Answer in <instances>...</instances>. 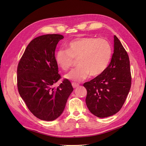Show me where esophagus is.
<instances>
[{
  "label": "esophagus",
  "mask_w": 146,
  "mask_h": 146,
  "mask_svg": "<svg viewBox=\"0 0 146 146\" xmlns=\"http://www.w3.org/2000/svg\"><path fill=\"white\" fill-rule=\"evenodd\" d=\"M72 85L74 88H77V87H78L79 86V85H78V83H75V82H72Z\"/></svg>",
  "instance_id": "1"
}]
</instances>
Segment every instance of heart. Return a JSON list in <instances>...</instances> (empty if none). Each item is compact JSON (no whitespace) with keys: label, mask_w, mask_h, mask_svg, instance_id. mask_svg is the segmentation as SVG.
Returning a JSON list of instances; mask_svg holds the SVG:
<instances>
[{"label":"heart","mask_w":146,"mask_h":146,"mask_svg":"<svg viewBox=\"0 0 146 146\" xmlns=\"http://www.w3.org/2000/svg\"><path fill=\"white\" fill-rule=\"evenodd\" d=\"M112 47L104 38L82 37L74 39L66 45V50L56 52L55 61L63 70H67L77 60L78 66L65 76L68 80L81 82L89 75L96 77L103 74L110 63Z\"/></svg>","instance_id":"heart-1"}]
</instances>
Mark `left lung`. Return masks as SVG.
I'll return each mask as SVG.
<instances>
[{"label": "left lung", "instance_id": "8db88e82", "mask_svg": "<svg viewBox=\"0 0 146 146\" xmlns=\"http://www.w3.org/2000/svg\"><path fill=\"white\" fill-rule=\"evenodd\" d=\"M130 60L121 41L114 36V53L105 71L83 84L87 90L86 104L90 112L104 118L117 113L130 90Z\"/></svg>", "mask_w": 146, "mask_h": 146}]
</instances>
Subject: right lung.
<instances>
[{"mask_svg": "<svg viewBox=\"0 0 146 146\" xmlns=\"http://www.w3.org/2000/svg\"><path fill=\"white\" fill-rule=\"evenodd\" d=\"M63 35L48 34L35 38L26 47L17 69L19 93L34 116L51 121L63 112L74 89L68 79L53 88L61 78L55 58Z\"/></svg>", "mask_w": 146, "mask_h": 146, "instance_id": "1", "label": "right lung"}]
</instances>
